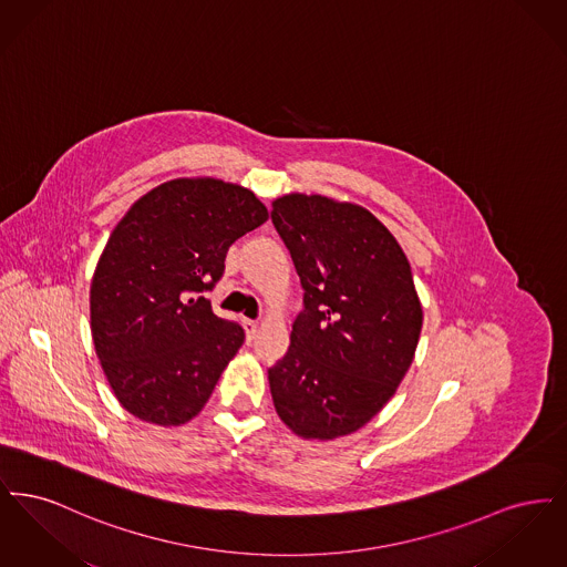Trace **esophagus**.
Wrapping results in <instances>:
<instances>
[{"mask_svg": "<svg viewBox=\"0 0 567 567\" xmlns=\"http://www.w3.org/2000/svg\"><path fill=\"white\" fill-rule=\"evenodd\" d=\"M257 327H259V324L255 323V321H244V329H246V336H248V340H252V338H255V333H257Z\"/></svg>", "mask_w": 567, "mask_h": 567, "instance_id": "esophagus-1", "label": "esophagus"}]
</instances>
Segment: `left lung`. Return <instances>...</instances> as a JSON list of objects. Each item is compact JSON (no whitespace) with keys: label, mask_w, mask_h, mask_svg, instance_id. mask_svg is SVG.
Instances as JSON below:
<instances>
[{"label":"left lung","mask_w":567,"mask_h":567,"mask_svg":"<svg viewBox=\"0 0 567 567\" xmlns=\"http://www.w3.org/2000/svg\"><path fill=\"white\" fill-rule=\"evenodd\" d=\"M271 208L303 287L289 351L268 370L271 400L296 435L329 442L395 395L423 308L402 246L363 206L287 193Z\"/></svg>","instance_id":"8db88e82"}]
</instances>
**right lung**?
<instances>
[{"instance_id":"1","label":"right lung","mask_w":567,"mask_h":567,"mask_svg":"<svg viewBox=\"0 0 567 567\" xmlns=\"http://www.w3.org/2000/svg\"><path fill=\"white\" fill-rule=\"evenodd\" d=\"M268 216L252 190L199 176L148 190L112 229L91 280V336L116 400L140 421L181 427L210 400L244 331L202 293L229 246Z\"/></svg>"}]
</instances>
